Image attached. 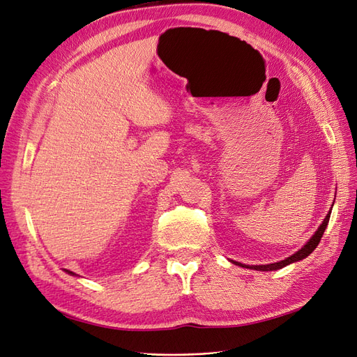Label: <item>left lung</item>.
I'll list each match as a JSON object with an SVG mask.
<instances>
[{"label":"left lung","instance_id":"obj_1","mask_svg":"<svg viewBox=\"0 0 357 357\" xmlns=\"http://www.w3.org/2000/svg\"><path fill=\"white\" fill-rule=\"evenodd\" d=\"M332 210V208H331ZM329 218H331V211L326 214L325 220L321 222V225L319 226V229L314 232V235L311 236V238L308 240V243L301 248V250H298L296 253H294L291 256H289L287 259H284V261H280V262H275V264H268V265H244V264H240V262H234L235 265H240L243 268H248V269H256V271H275V269H282L284 268L286 265L289 264H294V262H298V261H302V259H305L307 256H310L312 252H314V248L319 245L320 240L323 234H325V229L326 226L329 223Z\"/></svg>","mask_w":357,"mask_h":357}]
</instances>
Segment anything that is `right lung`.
<instances>
[{"instance_id":"right-lung-1","label":"right lung","mask_w":357,"mask_h":357,"mask_svg":"<svg viewBox=\"0 0 357 357\" xmlns=\"http://www.w3.org/2000/svg\"><path fill=\"white\" fill-rule=\"evenodd\" d=\"M67 273H68V274H71V275H74V273H71V271H67Z\"/></svg>"}]
</instances>
